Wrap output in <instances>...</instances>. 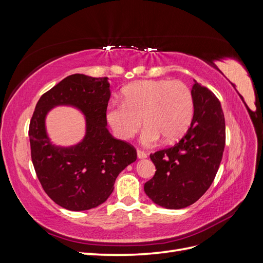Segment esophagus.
<instances>
[{
    "label": "esophagus",
    "instance_id": "esophagus-1",
    "mask_svg": "<svg viewBox=\"0 0 263 263\" xmlns=\"http://www.w3.org/2000/svg\"><path fill=\"white\" fill-rule=\"evenodd\" d=\"M137 157H138V159H146L147 154L144 153V151H141V150H137Z\"/></svg>",
    "mask_w": 263,
    "mask_h": 263
}]
</instances>
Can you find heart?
<instances>
[{
  "label": "heart",
  "mask_w": 263,
  "mask_h": 263,
  "mask_svg": "<svg viewBox=\"0 0 263 263\" xmlns=\"http://www.w3.org/2000/svg\"><path fill=\"white\" fill-rule=\"evenodd\" d=\"M194 114V100L189 86L181 81L142 80L126 87L123 102L106 108V121L118 138L135 136L144 119L140 133L142 146L153 147L164 137L174 141L186 133Z\"/></svg>",
  "instance_id": "obj_1"
}]
</instances>
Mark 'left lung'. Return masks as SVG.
Here are the masks:
<instances>
[{
    "label": "left lung",
    "mask_w": 263,
    "mask_h": 263,
    "mask_svg": "<svg viewBox=\"0 0 263 263\" xmlns=\"http://www.w3.org/2000/svg\"><path fill=\"white\" fill-rule=\"evenodd\" d=\"M194 114L174 146L150 155L156 165L145 193L155 204L180 210L195 203L213 183L225 148V118L217 98L196 81L191 90Z\"/></svg>",
    "instance_id": "obj_1"
}]
</instances>
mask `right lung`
<instances>
[{"label": "right lung", "mask_w": 263, "mask_h": 263, "mask_svg": "<svg viewBox=\"0 0 263 263\" xmlns=\"http://www.w3.org/2000/svg\"><path fill=\"white\" fill-rule=\"evenodd\" d=\"M108 78L71 74L42 95L29 124L31 161L43 189L61 208L80 212L104 203L118 174L136 161V150L115 139L108 129ZM57 106H70L85 116L86 133L76 145H54L45 118Z\"/></svg>", "instance_id": "right-lung-1"}]
</instances>
